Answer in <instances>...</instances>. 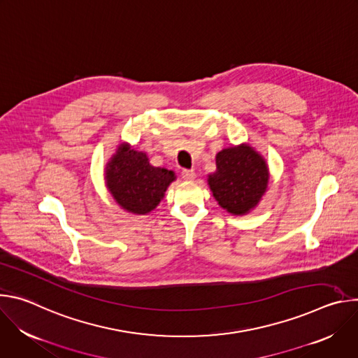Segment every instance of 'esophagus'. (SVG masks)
<instances>
[{
	"label": "esophagus",
	"instance_id": "34e87169",
	"mask_svg": "<svg viewBox=\"0 0 358 358\" xmlns=\"http://www.w3.org/2000/svg\"><path fill=\"white\" fill-rule=\"evenodd\" d=\"M181 176H182V178L184 180H187V181H192L194 178H195V171L194 170H182L181 171Z\"/></svg>",
	"mask_w": 358,
	"mask_h": 358
}]
</instances>
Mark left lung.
<instances>
[{"mask_svg":"<svg viewBox=\"0 0 358 358\" xmlns=\"http://www.w3.org/2000/svg\"><path fill=\"white\" fill-rule=\"evenodd\" d=\"M217 171L208 185L220 206L232 215H245L258 206L269 184L265 159L248 144L220 151Z\"/></svg>","mask_w":358,"mask_h":358,"instance_id":"1","label":"left lung"}]
</instances>
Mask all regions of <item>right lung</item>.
Listing matches in <instances>:
<instances>
[{
  "label": "right lung",
  "instance_id": "1",
  "mask_svg": "<svg viewBox=\"0 0 358 358\" xmlns=\"http://www.w3.org/2000/svg\"><path fill=\"white\" fill-rule=\"evenodd\" d=\"M105 178L110 194L123 210L144 215L159 206L176 174L167 169L152 167L145 152L123 143L106 164Z\"/></svg>",
  "mask_w": 358,
  "mask_h": 358
}]
</instances>
